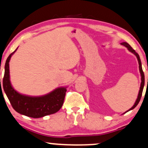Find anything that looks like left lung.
<instances>
[{"label": "left lung", "instance_id": "left-lung-1", "mask_svg": "<svg viewBox=\"0 0 148 148\" xmlns=\"http://www.w3.org/2000/svg\"><path fill=\"white\" fill-rule=\"evenodd\" d=\"M121 44L122 45H124L125 47H126L127 48V49L129 50L130 51H131L132 53H133L135 56H136L137 59H138V65H139V70H140V76H141V83H140V90H139V92H138V97H137V99L136 101V102H135L134 105L133 106L132 108L130 109L129 110H127V112H127L128 111H130V110H132L134 109V108H136V106L138 104V103H139V101L140 100V98H141V96H142V92H143V87H144V84H145V76H144V73L143 72V69H142V66H141V62H140V57H139V55H138L137 53L135 51L134 49H132V47H131L130 45H129V44L127 43V42H122Z\"/></svg>", "mask_w": 148, "mask_h": 148}]
</instances>
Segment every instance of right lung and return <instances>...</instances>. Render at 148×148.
Segmentation results:
<instances>
[{
	"label": "right lung",
	"mask_w": 148,
	"mask_h": 148,
	"mask_svg": "<svg viewBox=\"0 0 148 148\" xmlns=\"http://www.w3.org/2000/svg\"><path fill=\"white\" fill-rule=\"evenodd\" d=\"M16 49L7 58L3 79V89L12 108L19 114L32 118H40L57 112L63 104L66 88H57L46 95L36 97L23 95L12 88L10 80L9 63Z\"/></svg>",
	"instance_id": "obj_1"
}]
</instances>
